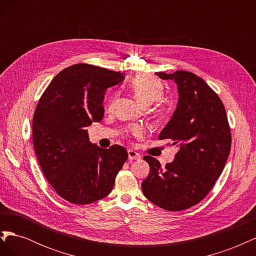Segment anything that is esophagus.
<instances>
[{
	"instance_id": "34e87169",
	"label": "esophagus",
	"mask_w": 256,
	"mask_h": 256,
	"mask_svg": "<svg viewBox=\"0 0 256 256\" xmlns=\"http://www.w3.org/2000/svg\"><path fill=\"white\" fill-rule=\"evenodd\" d=\"M140 154L138 152H136V150H128V159L130 160V161H132V160H136V159H140Z\"/></svg>"
}]
</instances>
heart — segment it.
Returning <instances> with one entry per match:
<instances>
[{
	"instance_id": "1",
	"label": "heart",
	"mask_w": 256,
	"mask_h": 256,
	"mask_svg": "<svg viewBox=\"0 0 256 256\" xmlns=\"http://www.w3.org/2000/svg\"><path fill=\"white\" fill-rule=\"evenodd\" d=\"M130 88L132 90L138 102L143 106H148L158 102L164 96V86L162 82L156 76L146 74L136 76L130 82ZM112 99H110L109 102H108V109H110ZM131 131L138 136H141L143 132L142 128L138 126L131 128Z\"/></svg>"
}]
</instances>
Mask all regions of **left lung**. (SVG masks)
Wrapping results in <instances>:
<instances>
[{
    "label": "left lung",
    "mask_w": 256,
    "mask_h": 256,
    "mask_svg": "<svg viewBox=\"0 0 256 256\" xmlns=\"http://www.w3.org/2000/svg\"><path fill=\"white\" fill-rule=\"evenodd\" d=\"M177 85L178 102L159 140H172L178 152L171 164L145 156L150 174L142 190L152 203L178 212L200 203L221 175L230 152V131L219 96L194 74L156 72Z\"/></svg>",
    "instance_id": "left-lung-1"
}]
</instances>
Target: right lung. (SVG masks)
<instances>
[{
  "label": "right lung",
  "instance_id": "1",
  "mask_svg": "<svg viewBox=\"0 0 256 256\" xmlns=\"http://www.w3.org/2000/svg\"><path fill=\"white\" fill-rule=\"evenodd\" d=\"M125 74L88 64L62 70L44 90L33 118V144L42 172L58 194L74 204L106 198L128 158L125 147L102 148L86 127L104 115L106 90Z\"/></svg>",
  "mask_w": 256,
  "mask_h": 256
}]
</instances>
